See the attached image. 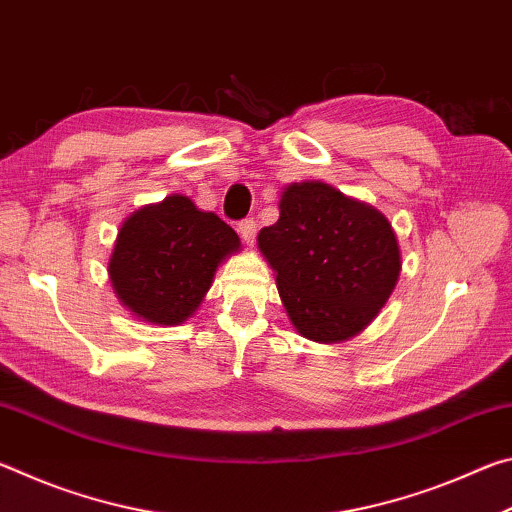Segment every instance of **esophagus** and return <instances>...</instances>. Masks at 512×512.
I'll return each mask as SVG.
<instances>
[{"label":"esophagus","instance_id":"1","mask_svg":"<svg viewBox=\"0 0 512 512\" xmlns=\"http://www.w3.org/2000/svg\"><path fill=\"white\" fill-rule=\"evenodd\" d=\"M239 235H241V239L246 241V244H253L255 241V235H257V223L253 221V219H244L239 223Z\"/></svg>","mask_w":512,"mask_h":512}]
</instances>
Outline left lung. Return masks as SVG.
<instances>
[{
    "mask_svg": "<svg viewBox=\"0 0 512 512\" xmlns=\"http://www.w3.org/2000/svg\"><path fill=\"white\" fill-rule=\"evenodd\" d=\"M277 207L280 219L259 230L257 248L273 268L291 325L316 343L352 339L400 280L393 225L377 207L320 180L287 185Z\"/></svg>",
    "mask_w": 512,
    "mask_h": 512,
    "instance_id": "1",
    "label": "left lung"
}]
</instances>
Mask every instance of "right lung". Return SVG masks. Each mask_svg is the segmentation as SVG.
Segmentation results:
<instances>
[{
	"label": "right lung",
	"mask_w": 512,
	"mask_h": 512,
	"mask_svg": "<svg viewBox=\"0 0 512 512\" xmlns=\"http://www.w3.org/2000/svg\"><path fill=\"white\" fill-rule=\"evenodd\" d=\"M241 241L214 212L171 194L128 214L108 259L115 296L144 323L171 327L201 307L214 275Z\"/></svg>",
	"instance_id": "obj_1"
}]
</instances>
